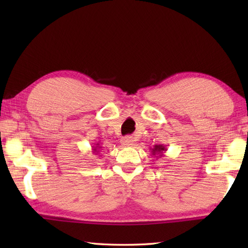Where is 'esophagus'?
I'll list each match as a JSON object with an SVG mask.
<instances>
[{"mask_svg": "<svg viewBox=\"0 0 248 248\" xmlns=\"http://www.w3.org/2000/svg\"><path fill=\"white\" fill-rule=\"evenodd\" d=\"M133 138L132 136H124V138H121L120 140V143L121 145H124V147H128V146H131L133 144Z\"/></svg>", "mask_w": 248, "mask_h": 248, "instance_id": "1", "label": "esophagus"}]
</instances>
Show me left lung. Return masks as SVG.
Masks as SVG:
<instances>
[{"mask_svg":"<svg viewBox=\"0 0 248 248\" xmlns=\"http://www.w3.org/2000/svg\"><path fill=\"white\" fill-rule=\"evenodd\" d=\"M151 149V152L152 155H159L160 156H163L164 155H163V152H165L167 149L165 146L163 145H155L154 148H150Z\"/></svg>","mask_w":248,"mask_h":248,"instance_id":"1","label":"left lung"}]
</instances>
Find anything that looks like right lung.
<instances>
[{
	"instance_id": "obj_1",
	"label": "right lung",
	"mask_w": 248,
	"mask_h": 248,
	"mask_svg": "<svg viewBox=\"0 0 248 248\" xmlns=\"http://www.w3.org/2000/svg\"><path fill=\"white\" fill-rule=\"evenodd\" d=\"M101 148H102V147H100V144H99V143L94 144V146H93V154L98 155L99 152H100V150H101Z\"/></svg>"
}]
</instances>
